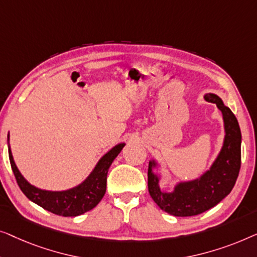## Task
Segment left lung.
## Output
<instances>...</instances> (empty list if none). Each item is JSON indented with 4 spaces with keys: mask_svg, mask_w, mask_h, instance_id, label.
I'll return each instance as SVG.
<instances>
[{
    "mask_svg": "<svg viewBox=\"0 0 257 257\" xmlns=\"http://www.w3.org/2000/svg\"><path fill=\"white\" fill-rule=\"evenodd\" d=\"M205 100L215 103L225 122V141L212 168L199 179L180 183L173 192H163L158 177L153 172L156 163L149 162L148 190L153 200L175 216L198 215L218 205L233 190L241 168V130L235 115L215 94H206Z\"/></svg>",
    "mask_w": 257,
    "mask_h": 257,
    "instance_id": "8db88e82",
    "label": "left lung"
}]
</instances>
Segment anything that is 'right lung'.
<instances>
[{
  "label": "right lung",
  "instance_id": "1",
  "mask_svg": "<svg viewBox=\"0 0 257 257\" xmlns=\"http://www.w3.org/2000/svg\"><path fill=\"white\" fill-rule=\"evenodd\" d=\"M123 147L124 143L117 144L110 151H108L99 161V163L88 178L85 182H82L80 185L67 191H60V192L41 190L29 184L24 177L21 175L15 162H14L10 146L9 160L16 182L28 199L34 201L35 204L39 205L53 214L61 216H77L84 214L85 212L91 211L102 199L104 193H106L108 169Z\"/></svg>",
  "mask_w": 257,
  "mask_h": 257
}]
</instances>
